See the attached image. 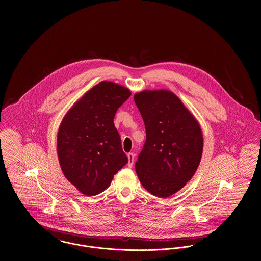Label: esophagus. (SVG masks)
Here are the masks:
<instances>
[{"label":"esophagus","mask_w":261,"mask_h":261,"mask_svg":"<svg viewBox=\"0 0 261 261\" xmlns=\"http://www.w3.org/2000/svg\"><path fill=\"white\" fill-rule=\"evenodd\" d=\"M127 158H128L127 166H128L129 168H132L133 165H134V161H135V154H134L133 152H128V153H127Z\"/></svg>","instance_id":"34e87169"}]
</instances>
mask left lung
<instances>
[{
    "mask_svg": "<svg viewBox=\"0 0 261 261\" xmlns=\"http://www.w3.org/2000/svg\"><path fill=\"white\" fill-rule=\"evenodd\" d=\"M134 98L147 134L136 163L137 175L150 194L168 198L186 185L200 165L203 152L201 126L170 90H143Z\"/></svg>",
    "mask_w": 261,
    "mask_h": 261,
    "instance_id": "left-lung-1",
    "label": "left lung"
}]
</instances>
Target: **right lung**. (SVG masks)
Instances as JSON below:
<instances>
[{"label":"right lung","instance_id":"right-lung-1","mask_svg":"<svg viewBox=\"0 0 261 261\" xmlns=\"http://www.w3.org/2000/svg\"><path fill=\"white\" fill-rule=\"evenodd\" d=\"M130 94L122 85L101 81L75 102L60 123L59 164L65 178L83 195L103 192L128 161L113 118Z\"/></svg>","mask_w":261,"mask_h":261}]
</instances>
